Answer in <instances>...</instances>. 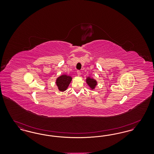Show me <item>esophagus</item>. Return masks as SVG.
<instances>
[{
	"instance_id": "34e87169",
	"label": "esophagus",
	"mask_w": 154,
	"mask_h": 154,
	"mask_svg": "<svg viewBox=\"0 0 154 154\" xmlns=\"http://www.w3.org/2000/svg\"><path fill=\"white\" fill-rule=\"evenodd\" d=\"M77 75H78L79 76H80L81 74L80 71H79V70H78V71L77 72Z\"/></svg>"
}]
</instances>
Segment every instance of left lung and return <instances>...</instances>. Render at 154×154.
Wrapping results in <instances>:
<instances>
[{
  "label": "left lung",
  "mask_w": 154,
  "mask_h": 154,
  "mask_svg": "<svg viewBox=\"0 0 154 154\" xmlns=\"http://www.w3.org/2000/svg\"><path fill=\"white\" fill-rule=\"evenodd\" d=\"M85 82L91 91L94 90L97 85V82L96 80L90 76L86 77Z\"/></svg>",
  "instance_id": "obj_1"
}]
</instances>
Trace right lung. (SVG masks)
Returning a JSON list of instances; mask_svg holds the SVG:
<instances>
[{
  "label": "right lung",
  "mask_w": 154,
  "mask_h": 154,
  "mask_svg": "<svg viewBox=\"0 0 154 154\" xmlns=\"http://www.w3.org/2000/svg\"><path fill=\"white\" fill-rule=\"evenodd\" d=\"M72 79L73 78L72 76L67 74H62L57 77L55 81V84L59 91L64 92L67 90Z\"/></svg>",
  "instance_id": "obj_1"
}]
</instances>
